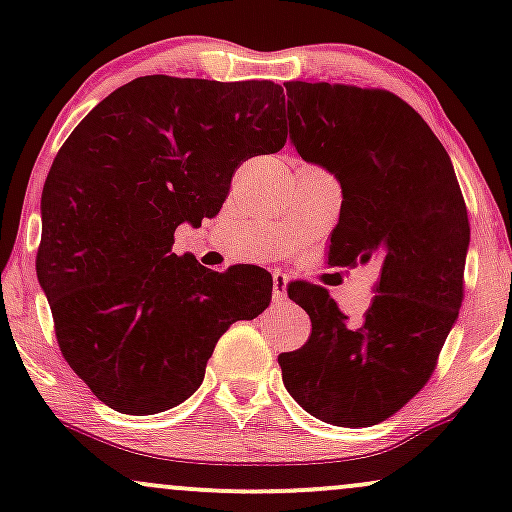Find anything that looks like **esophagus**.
<instances>
[{
    "instance_id": "1",
    "label": "esophagus",
    "mask_w": 512,
    "mask_h": 512,
    "mask_svg": "<svg viewBox=\"0 0 512 512\" xmlns=\"http://www.w3.org/2000/svg\"><path fill=\"white\" fill-rule=\"evenodd\" d=\"M272 298L276 303H284L286 301V286H289V279H286L284 272H274L272 274Z\"/></svg>"
}]
</instances>
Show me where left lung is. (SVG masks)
<instances>
[{"label":"left lung","mask_w":512,"mask_h":512,"mask_svg":"<svg viewBox=\"0 0 512 512\" xmlns=\"http://www.w3.org/2000/svg\"><path fill=\"white\" fill-rule=\"evenodd\" d=\"M284 86L293 146L342 185L330 262H378L380 279L361 327L322 286H289L313 330L301 349L279 356L281 378L315 419L373 426L428 383L455 325L467 207L448 151L395 93L325 81Z\"/></svg>","instance_id":"left-lung-1"}]
</instances>
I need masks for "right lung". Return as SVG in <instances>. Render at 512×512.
<instances>
[{
  "label": "right lung",
  "instance_id": "right-lung-1",
  "mask_svg": "<svg viewBox=\"0 0 512 512\" xmlns=\"http://www.w3.org/2000/svg\"><path fill=\"white\" fill-rule=\"evenodd\" d=\"M274 81L139 76L88 113L40 199L38 281L64 361L120 414L178 407L219 337L272 301V274L175 255V228L221 211L245 158L286 144Z\"/></svg>",
  "mask_w": 512,
  "mask_h": 512
}]
</instances>
